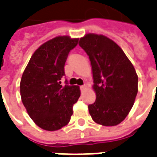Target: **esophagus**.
I'll use <instances>...</instances> for the list:
<instances>
[{
	"instance_id": "obj_1",
	"label": "esophagus",
	"mask_w": 157,
	"mask_h": 157,
	"mask_svg": "<svg viewBox=\"0 0 157 157\" xmlns=\"http://www.w3.org/2000/svg\"><path fill=\"white\" fill-rule=\"evenodd\" d=\"M87 88V86L86 85H82V86H80V90H81V92H83L84 90H86Z\"/></svg>"
}]
</instances>
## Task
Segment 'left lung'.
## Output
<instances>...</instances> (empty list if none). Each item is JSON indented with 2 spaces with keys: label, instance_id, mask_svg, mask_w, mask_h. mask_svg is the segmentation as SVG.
Listing matches in <instances>:
<instances>
[{
  "label": "left lung",
  "instance_id": "8db88e82",
  "mask_svg": "<svg viewBox=\"0 0 157 157\" xmlns=\"http://www.w3.org/2000/svg\"><path fill=\"white\" fill-rule=\"evenodd\" d=\"M78 44L89 56L97 98L88 105L92 120L104 126L119 124L132 109L138 93V75L130 60L115 42L88 33Z\"/></svg>",
  "mask_w": 157,
  "mask_h": 157
}]
</instances>
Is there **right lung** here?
Instances as JSON below:
<instances>
[{
	"instance_id": "1",
	"label": "right lung",
	"mask_w": 157,
	"mask_h": 157,
	"mask_svg": "<svg viewBox=\"0 0 157 157\" xmlns=\"http://www.w3.org/2000/svg\"><path fill=\"white\" fill-rule=\"evenodd\" d=\"M78 39L59 36L47 41L35 51L20 81V95L27 112L45 130L55 131L70 122L73 105L80 97L78 86H70L65 79L68 55Z\"/></svg>"
}]
</instances>
